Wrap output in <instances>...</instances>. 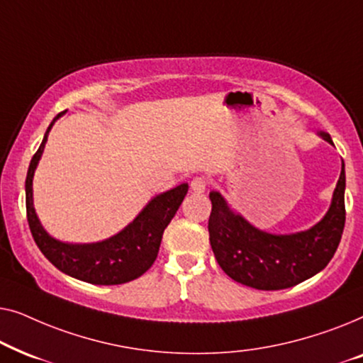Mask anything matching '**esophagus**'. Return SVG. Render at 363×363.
I'll list each match as a JSON object with an SVG mask.
<instances>
[{
  "label": "esophagus",
  "instance_id": "34e87169",
  "mask_svg": "<svg viewBox=\"0 0 363 363\" xmlns=\"http://www.w3.org/2000/svg\"><path fill=\"white\" fill-rule=\"evenodd\" d=\"M206 185H208V182H206L205 177H195L191 180V183H190L191 190L195 191V193H203V191H205L206 190Z\"/></svg>",
  "mask_w": 363,
  "mask_h": 363
}]
</instances>
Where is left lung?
Listing matches in <instances>:
<instances>
[{"mask_svg":"<svg viewBox=\"0 0 363 363\" xmlns=\"http://www.w3.org/2000/svg\"><path fill=\"white\" fill-rule=\"evenodd\" d=\"M319 135L334 145L329 133ZM345 165L329 211L311 230L272 235L235 213L221 193L211 191L208 221L211 250L231 279L261 291L287 289L315 276L334 257L345 226Z\"/></svg>","mask_w":363,"mask_h":363,"instance_id":"left-lung-1","label":"left lung"}]
</instances>
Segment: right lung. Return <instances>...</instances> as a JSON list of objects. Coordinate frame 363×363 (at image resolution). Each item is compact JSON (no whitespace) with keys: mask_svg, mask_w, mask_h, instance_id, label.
<instances>
[{"mask_svg":"<svg viewBox=\"0 0 363 363\" xmlns=\"http://www.w3.org/2000/svg\"><path fill=\"white\" fill-rule=\"evenodd\" d=\"M62 113H57L48 127L41 145L33 155L28 168L26 213L34 241L59 271L79 281L99 286H116L137 279L155 262L163 231L180 208L188 191V183H182L172 190L153 196L130 225L108 240L89 245H72L49 236L33 205V177L41 160L49 130Z\"/></svg>","mask_w":363,"mask_h":363,"instance_id":"right-lung-1","label":"right lung"}]
</instances>
